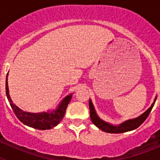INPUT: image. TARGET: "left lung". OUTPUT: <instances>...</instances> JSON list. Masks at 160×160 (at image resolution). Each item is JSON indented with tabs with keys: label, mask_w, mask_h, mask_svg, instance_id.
Segmentation results:
<instances>
[{
	"label": "left lung",
	"mask_w": 160,
	"mask_h": 160,
	"mask_svg": "<svg viewBox=\"0 0 160 160\" xmlns=\"http://www.w3.org/2000/svg\"><path fill=\"white\" fill-rule=\"evenodd\" d=\"M155 101L152 103V105L148 108V111L146 112H144L142 115H140L138 118H135V119H131L128 120V121H126L125 122L122 123L121 125L118 126H112L111 124L105 122L104 121L98 118V116L96 114L95 111H94V106H93L91 101H89V107H90V119L92 121L93 123L97 127V128H99L100 130H102V131H105L107 133H114V134H118V133H122V132H127V131H132V130L136 129L137 128H138L142 122L147 119V118L149 115L150 112L152 111V107H153L154 104H155Z\"/></svg>",
	"instance_id": "obj_1"
}]
</instances>
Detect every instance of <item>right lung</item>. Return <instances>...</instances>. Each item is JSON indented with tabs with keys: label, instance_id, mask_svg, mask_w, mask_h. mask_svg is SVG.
<instances>
[{
	"label": "right lung",
	"instance_id": "right-lung-1",
	"mask_svg": "<svg viewBox=\"0 0 160 160\" xmlns=\"http://www.w3.org/2000/svg\"><path fill=\"white\" fill-rule=\"evenodd\" d=\"M5 90H6V95L9 104L12 107L14 114H16L17 118L25 125L30 127V128H35L38 130H49L54 128L64 117L65 112H66V107L72 98V94L68 95L60 103L58 108L56 111H53L52 113H29L25 112L18 108L14 103H12L10 98V96L8 94V82H5Z\"/></svg>",
	"mask_w": 160,
	"mask_h": 160
}]
</instances>
